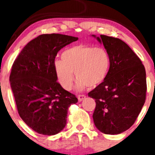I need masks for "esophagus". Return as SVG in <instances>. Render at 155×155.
<instances>
[{
  "instance_id": "34e87169",
  "label": "esophagus",
  "mask_w": 155,
  "mask_h": 155,
  "mask_svg": "<svg viewBox=\"0 0 155 155\" xmlns=\"http://www.w3.org/2000/svg\"><path fill=\"white\" fill-rule=\"evenodd\" d=\"M85 97H86V96L84 95H78V100H79V101H83Z\"/></svg>"
}]
</instances>
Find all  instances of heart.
<instances>
[{
  "mask_svg": "<svg viewBox=\"0 0 155 155\" xmlns=\"http://www.w3.org/2000/svg\"><path fill=\"white\" fill-rule=\"evenodd\" d=\"M61 59L55 61L54 71L61 86L67 90L74 84V73L78 90L97 87L106 79L111 65L106 49L82 44L67 49L62 53Z\"/></svg>",
  "mask_w": 155,
  "mask_h": 155,
  "instance_id": "1",
  "label": "heart"
}]
</instances>
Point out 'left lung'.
Instances as JSON below:
<instances>
[{
	"label": "left lung",
	"instance_id": "obj_1",
	"mask_svg": "<svg viewBox=\"0 0 155 155\" xmlns=\"http://www.w3.org/2000/svg\"><path fill=\"white\" fill-rule=\"evenodd\" d=\"M97 40L109 54L111 65L104 82L88 93L96 103L92 117L101 132L120 134L134 124L145 103V68L121 39L101 35Z\"/></svg>",
	"mask_w": 155,
	"mask_h": 155
}]
</instances>
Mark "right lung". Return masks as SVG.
I'll use <instances>...</instances> for the list:
<instances>
[{
	"label": "right lung",
	"mask_w": 155,
	"mask_h": 155,
	"mask_svg": "<svg viewBox=\"0 0 155 155\" xmlns=\"http://www.w3.org/2000/svg\"><path fill=\"white\" fill-rule=\"evenodd\" d=\"M78 40L70 35L42 34L22 49L12 67L9 80L17 111L28 127L52 136L65 127L75 95L57 81L54 60L62 48Z\"/></svg>",
	"instance_id": "right-lung-1"
}]
</instances>
